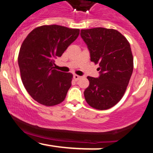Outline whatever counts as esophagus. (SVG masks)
<instances>
[{
    "label": "esophagus",
    "instance_id": "34e87169",
    "mask_svg": "<svg viewBox=\"0 0 153 153\" xmlns=\"http://www.w3.org/2000/svg\"><path fill=\"white\" fill-rule=\"evenodd\" d=\"M80 78H81V77L79 76V75H73V78H74L75 80H78Z\"/></svg>",
    "mask_w": 153,
    "mask_h": 153
}]
</instances>
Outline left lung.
Masks as SVG:
<instances>
[{"label":"left lung","mask_w":153,"mask_h":153,"mask_svg":"<svg viewBox=\"0 0 153 153\" xmlns=\"http://www.w3.org/2000/svg\"><path fill=\"white\" fill-rule=\"evenodd\" d=\"M91 61L99 64V78L88 76L84 96L89 106L106 110L122 99L133 72V56L127 39L118 31L99 27L82 29Z\"/></svg>","instance_id":"left-lung-1"}]
</instances>
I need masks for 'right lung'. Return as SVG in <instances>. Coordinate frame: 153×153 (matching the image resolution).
<instances>
[{
	"label": "right lung",
	"instance_id": "right-lung-1",
	"mask_svg": "<svg viewBox=\"0 0 153 153\" xmlns=\"http://www.w3.org/2000/svg\"><path fill=\"white\" fill-rule=\"evenodd\" d=\"M79 34L78 29L45 25L33 29L23 42L18 57L21 78L38 103L52 106L65 99L73 75L54 69V59L62 56Z\"/></svg>",
	"mask_w": 153,
	"mask_h": 153
}]
</instances>
